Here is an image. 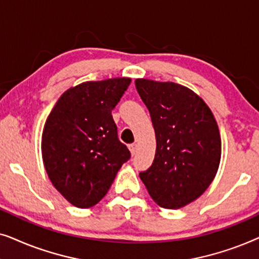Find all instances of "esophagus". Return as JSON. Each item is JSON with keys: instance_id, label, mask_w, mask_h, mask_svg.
I'll return each mask as SVG.
<instances>
[{"instance_id": "34e87169", "label": "esophagus", "mask_w": 259, "mask_h": 259, "mask_svg": "<svg viewBox=\"0 0 259 259\" xmlns=\"http://www.w3.org/2000/svg\"><path fill=\"white\" fill-rule=\"evenodd\" d=\"M128 148H130V151H131V154L132 155H134L137 153V144H131L130 146H128Z\"/></svg>"}]
</instances>
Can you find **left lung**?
Masks as SVG:
<instances>
[{"label":"left lung","instance_id":"8db88e82","mask_svg":"<svg viewBox=\"0 0 259 259\" xmlns=\"http://www.w3.org/2000/svg\"><path fill=\"white\" fill-rule=\"evenodd\" d=\"M155 132L154 160L139 177L152 199L180 208L203 194L217 175L222 140L211 109L190 88L137 79Z\"/></svg>","mask_w":259,"mask_h":259}]
</instances>
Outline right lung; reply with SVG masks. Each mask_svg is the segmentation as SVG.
<instances>
[{"label": "right lung", "instance_id": "add662e5", "mask_svg": "<svg viewBox=\"0 0 259 259\" xmlns=\"http://www.w3.org/2000/svg\"><path fill=\"white\" fill-rule=\"evenodd\" d=\"M130 83V77H114L70 87L46 120L41 143L46 172L74 206L98 204L131 158L112 116Z\"/></svg>", "mask_w": 259, "mask_h": 259}]
</instances>
